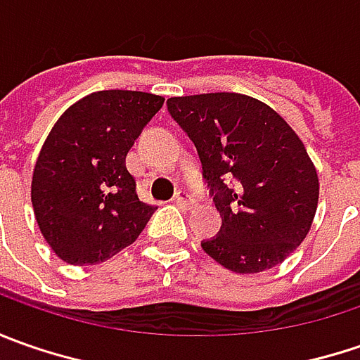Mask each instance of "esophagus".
Returning <instances> with one entry per match:
<instances>
[{
    "label": "esophagus",
    "instance_id": "34e87169",
    "mask_svg": "<svg viewBox=\"0 0 360 360\" xmlns=\"http://www.w3.org/2000/svg\"><path fill=\"white\" fill-rule=\"evenodd\" d=\"M174 200H176L178 206H182V208H186V210H192V208L196 206V200L188 194L186 190H180V192L176 194V198H174Z\"/></svg>",
    "mask_w": 360,
    "mask_h": 360
}]
</instances>
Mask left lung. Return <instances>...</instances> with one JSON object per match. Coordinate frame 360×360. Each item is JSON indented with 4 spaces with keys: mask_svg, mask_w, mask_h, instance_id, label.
<instances>
[{
    "mask_svg": "<svg viewBox=\"0 0 360 360\" xmlns=\"http://www.w3.org/2000/svg\"><path fill=\"white\" fill-rule=\"evenodd\" d=\"M168 112L194 142L222 216L202 248L232 272H262L307 238L319 176L295 130L264 102L216 91L170 98Z\"/></svg>",
    "mask_w": 360,
    "mask_h": 360,
    "instance_id": "left-lung-1",
    "label": "left lung"
}]
</instances>
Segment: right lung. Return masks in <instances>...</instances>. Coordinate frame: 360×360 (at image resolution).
<instances>
[{
    "label": "right lung",
    "instance_id": "right-lung-1",
    "mask_svg": "<svg viewBox=\"0 0 360 360\" xmlns=\"http://www.w3.org/2000/svg\"><path fill=\"white\" fill-rule=\"evenodd\" d=\"M164 104L131 90L94 91L70 105L39 150L32 178L37 226L68 264H98L140 236L156 206L138 198L126 156Z\"/></svg>",
    "mask_w": 360,
    "mask_h": 360
}]
</instances>
